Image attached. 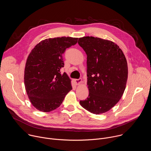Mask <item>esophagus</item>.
<instances>
[{
  "instance_id": "esophagus-1",
  "label": "esophagus",
  "mask_w": 151,
  "mask_h": 151,
  "mask_svg": "<svg viewBox=\"0 0 151 151\" xmlns=\"http://www.w3.org/2000/svg\"><path fill=\"white\" fill-rule=\"evenodd\" d=\"M74 81H75V83L76 84V85H78V84H79L80 83H81V82H82V79H75L74 80Z\"/></svg>"
}]
</instances>
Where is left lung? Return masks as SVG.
<instances>
[{"label": "left lung", "instance_id": "obj_1", "mask_svg": "<svg viewBox=\"0 0 151 151\" xmlns=\"http://www.w3.org/2000/svg\"><path fill=\"white\" fill-rule=\"evenodd\" d=\"M78 44L87 55L89 95L81 100L83 108L94 114L109 111L121 99L128 77L122 51L111 40L93 36L79 38Z\"/></svg>", "mask_w": 151, "mask_h": 151}]
</instances>
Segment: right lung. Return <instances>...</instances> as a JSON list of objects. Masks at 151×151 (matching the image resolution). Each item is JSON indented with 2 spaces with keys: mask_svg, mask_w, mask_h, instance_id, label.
Returning a JSON list of instances; mask_svg holds the SVG:
<instances>
[{
  "mask_svg": "<svg viewBox=\"0 0 151 151\" xmlns=\"http://www.w3.org/2000/svg\"><path fill=\"white\" fill-rule=\"evenodd\" d=\"M78 38L47 39L30 53L24 70V84L28 97L36 108L48 112L58 107L72 89L70 79L60 69L64 67L63 54L75 45Z\"/></svg>",
  "mask_w": 151,
  "mask_h": 151,
  "instance_id": "1",
  "label": "right lung"
}]
</instances>
